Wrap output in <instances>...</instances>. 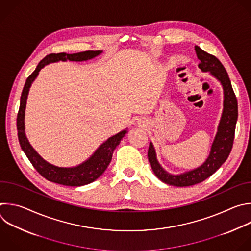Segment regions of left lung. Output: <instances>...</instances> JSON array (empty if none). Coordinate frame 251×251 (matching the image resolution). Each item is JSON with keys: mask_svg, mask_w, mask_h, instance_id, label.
<instances>
[{"mask_svg": "<svg viewBox=\"0 0 251 251\" xmlns=\"http://www.w3.org/2000/svg\"><path fill=\"white\" fill-rule=\"evenodd\" d=\"M195 51L200 60L198 67L203 72H210V74L221 82L224 90V109L210 154L201 166L193 171L176 176L165 172L156 159L152 143H150L148 157L153 174L162 182L177 187L191 186L200 183L220 169L231 151L237 120V100L225 67L218 58L205 52L199 46H195Z\"/></svg>", "mask_w": 251, "mask_h": 251, "instance_id": "8db88e82", "label": "left lung"}]
</instances>
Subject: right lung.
<instances>
[{
	"label": "right lung",
	"instance_id": "obj_1",
	"mask_svg": "<svg viewBox=\"0 0 251 251\" xmlns=\"http://www.w3.org/2000/svg\"><path fill=\"white\" fill-rule=\"evenodd\" d=\"M102 51H85L74 54L67 53H58V54H49L44 57L39 64L37 65L34 72L27 77L21 97V104L17 118V128L19 142L22 147V150L25 151V155L34 166V169L47 180L66 185V186H82L97 180L107 169L109 165L112 153L115 148L119 145L121 139L127 133V130H123L116 135L108 138L103 144H101L98 150L92 154V156L83 161L82 163L73 166V168H59V166L53 165L43 159L31 147L29 144L25 132V112L26 106V100L28 96L31 83L36 78L39 74V71L50 63H55L59 61H75L81 62L91 60L99 55Z\"/></svg>",
	"mask_w": 251,
	"mask_h": 251
}]
</instances>
